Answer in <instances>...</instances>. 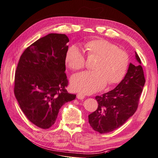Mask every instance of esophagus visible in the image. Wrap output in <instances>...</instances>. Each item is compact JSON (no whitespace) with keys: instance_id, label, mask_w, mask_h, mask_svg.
<instances>
[{"instance_id":"esophagus-1","label":"esophagus","mask_w":158,"mask_h":158,"mask_svg":"<svg viewBox=\"0 0 158 158\" xmlns=\"http://www.w3.org/2000/svg\"><path fill=\"white\" fill-rule=\"evenodd\" d=\"M77 98H78V99L81 100V99H83V98H85V95L83 94H80V93L79 94H77Z\"/></svg>"}]
</instances>
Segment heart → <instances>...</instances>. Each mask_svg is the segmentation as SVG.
<instances>
[{"instance_id": "b5f03b06", "label": "heart", "mask_w": 158, "mask_h": 158, "mask_svg": "<svg viewBox=\"0 0 158 158\" xmlns=\"http://www.w3.org/2000/svg\"><path fill=\"white\" fill-rule=\"evenodd\" d=\"M89 56L94 55L98 60L94 70L84 71L74 75L70 80L71 88L75 91L92 94L103 88L107 83L113 85L125 77L129 62V55L118 46L106 40H93L85 44ZM66 62L70 69L79 70L85 64V59L77 46H72L66 54Z\"/></svg>"}]
</instances>
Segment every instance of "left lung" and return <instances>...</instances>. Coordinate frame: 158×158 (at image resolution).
Wrapping results in <instances>:
<instances>
[{
	"label": "left lung",
	"instance_id": "8db88e82",
	"mask_svg": "<svg viewBox=\"0 0 158 158\" xmlns=\"http://www.w3.org/2000/svg\"><path fill=\"white\" fill-rule=\"evenodd\" d=\"M137 64H129L126 75L112 90L97 96V110L88 116L91 127L100 134H106L120 127L136 111L139 98L145 83L141 61L136 52Z\"/></svg>",
	"mask_w": 158,
	"mask_h": 158
}]
</instances>
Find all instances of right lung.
Here are the masks:
<instances>
[{"instance_id": "obj_1", "label": "right lung", "mask_w": 158, "mask_h": 158, "mask_svg": "<svg viewBox=\"0 0 158 158\" xmlns=\"http://www.w3.org/2000/svg\"><path fill=\"white\" fill-rule=\"evenodd\" d=\"M69 42L65 34L49 33L27 48L18 64L15 97L27 118L40 128L53 125L61 106L76 98L66 89Z\"/></svg>"}]
</instances>
